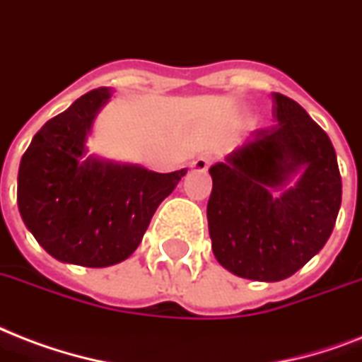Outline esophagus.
Listing matches in <instances>:
<instances>
[{
	"label": "esophagus",
	"instance_id": "esophagus-1",
	"mask_svg": "<svg viewBox=\"0 0 362 362\" xmlns=\"http://www.w3.org/2000/svg\"><path fill=\"white\" fill-rule=\"evenodd\" d=\"M209 166H211V156L202 155V156H198L196 160H192V164H190V170L196 173H204Z\"/></svg>",
	"mask_w": 362,
	"mask_h": 362
}]
</instances>
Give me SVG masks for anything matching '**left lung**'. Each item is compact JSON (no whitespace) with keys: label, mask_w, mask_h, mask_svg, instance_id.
I'll return each instance as SVG.
<instances>
[{"label":"left lung","mask_w":362,"mask_h":362,"mask_svg":"<svg viewBox=\"0 0 362 362\" xmlns=\"http://www.w3.org/2000/svg\"><path fill=\"white\" fill-rule=\"evenodd\" d=\"M277 124L209 168L211 249L234 276L281 281L332 234L341 177L329 136L295 100L274 92Z\"/></svg>","instance_id":"obj_1"}]
</instances>
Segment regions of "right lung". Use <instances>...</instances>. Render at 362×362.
Masks as SVG:
<instances>
[{"instance_id":"1","label":"right lung","mask_w":362,"mask_h":362,"mask_svg":"<svg viewBox=\"0 0 362 362\" xmlns=\"http://www.w3.org/2000/svg\"><path fill=\"white\" fill-rule=\"evenodd\" d=\"M111 96L107 86L86 92L45 122L18 168L24 225L50 257L67 264L105 268L128 259L156 207L187 173L86 155L92 124Z\"/></svg>"}]
</instances>
